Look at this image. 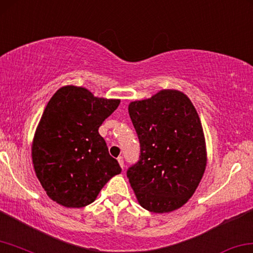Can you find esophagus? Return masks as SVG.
Masks as SVG:
<instances>
[{"label":"esophagus","instance_id":"esophagus-1","mask_svg":"<svg viewBox=\"0 0 253 253\" xmlns=\"http://www.w3.org/2000/svg\"><path fill=\"white\" fill-rule=\"evenodd\" d=\"M118 162H119V164H120V166L122 167V169H124V161H123V157L122 156H120L119 158H118Z\"/></svg>","mask_w":253,"mask_h":253}]
</instances>
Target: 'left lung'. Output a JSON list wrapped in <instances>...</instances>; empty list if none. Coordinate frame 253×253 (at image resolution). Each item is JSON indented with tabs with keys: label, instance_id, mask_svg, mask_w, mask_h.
<instances>
[{
	"label": "left lung",
	"instance_id": "1",
	"mask_svg": "<svg viewBox=\"0 0 253 253\" xmlns=\"http://www.w3.org/2000/svg\"><path fill=\"white\" fill-rule=\"evenodd\" d=\"M129 114L140 155L126 176L139 204L153 212L175 211L192 197L207 162L196 108L183 92L169 89L132 102Z\"/></svg>",
	"mask_w": 253,
	"mask_h": 253
}]
</instances>
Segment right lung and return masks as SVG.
<instances>
[{
  "label": "right lung",
  "instance_id": "1",
  "mask_svg": "<svg viewBox=\"0 0 253 253\" xmlns=\"http://www.w3.org/2000/svg\"><path fill=\"white\" fill-rule=\"evenodd\" d=\"M119 104L75 86L60 88L49 99L35 133L33 163L50 199L64 207H84L121 173L98 132Z\"/></svg>",
  "mask_w": 253,
  "mask_h": 253
}]
</instances>
